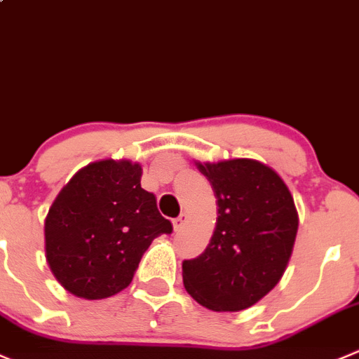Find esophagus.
Instances as JSON below:
<instances>
[{
    "mask_svg": "<svg viewBox=\"0 0 359 359\" xmlns=\"http://www.w3.org/2000/svg\"><path fill=\"white\" fill-rule=\"evenodd\" d=\"M186 221H187V215L186 214H180L179 217L173 219V229H175V231H180V229H182L184 226H186Z\"/></svg>",
    "mask_w": 359,
    "mask_h": 359,
    "instance_id": "esophagus-1",
    "label": "esophagus"
}]
</instances>
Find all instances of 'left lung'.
I'll list each match as a JSON object with an SVG mask.
<instances>
[{
	"label": "left lung",
	"instance_id": "8db88e82",
	"mask_svg": "<svg viewBox=\"0 0 359 359\" xmlns=\"http://www.w3.org/2000/svg\"><path fill=\"white\" fill-rule=\"evenodd\" d=\"M198 168L217 198V222L207 249L182 261L184 287L212 311H243L286 270L298 231L293 196L272 168L252 159Z\"/></svg>",
	"mask_w": 359,
	"mask_h": 359
}]
</instances>
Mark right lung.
Returning a JSON list of instances; mask_svg holds the SVG:
<instances>
[{"instance_id": "obj_1", "label": "right lung", "mask_w": 359, "mask_h": 359, "mask_svg": "<svg viewBox=\"0 0 359 359\" xmlns=\"http://www.w3.org/2000/svg\"><path fill=\"white\" fill-rule=\"evenodd\" d=\"M130 161H98L62 187L45 219V254L66 291L102 300L130 286L156 236L170 235L156 196Z\"/></svg>"}]
</instances>
